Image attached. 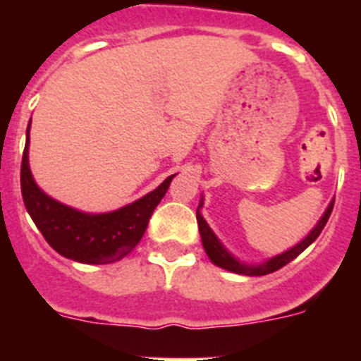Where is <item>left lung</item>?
Instances as JSON below:
<instances>
[{
    "label": "left lung",
    "instance_id": "8db88e82",
    "mask_svg": "<svg viewBox=\"0 0 361 361\" xmlns=\"http://www.w3.org/2000/svg\"><path fill=\"white\" fill-rule=\"evenodd\" d=\"M333 206H334V200H331V204L327 206V209H325V213L322 215V219L318 220V224L311 229V233H309L304 240L298 242L296 245H293L291 250L283 251V253L269 258V260H266L264 264H257V266H253V264L240 262V260H237V258L233 257V255L226 250L224 245H222V242L216 238V235L212 231V228L208 226V222H206V220H204V216L200 215L199 209L202 208V200H200L199 209H197V222H199V231H200V238H202L204 251H206V255H208L209 260H212L215 266L222 267V269L231 271V273H237V275L262 276V275H269V273H275V271H279L280 267H283L286 264H289L291 260H295V258L298 257L302 251L307 250L309 245L317 240L318 235L322 233V229L325 228V224H327V220H329V216H331V212H333Z\"/></svg>",
    "mask_w": 361,
    "mask_h": 361
}]
</instances>
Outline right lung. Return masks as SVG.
Returning a JSON list of instances; mask_svg holds the SVG:
<instances>
[{
  "label": "right lung",
  "mask_w": 361,
  "mask_h": 361,
  "mask_svg": "<svg viewBox=\"0 0 361 361\" xmlns=\"http://www.w3.org/2000/svg\"><path fill=\"white\" fill-rule=\"evenodd\" d=\"M30 123L27 128L21 161V195L25 208L44 240L63 257L82 264H111L132 253L145 235L149 216L170 188V175L164 183L142 199L110 213H82L49 197L32 177L28 166Z\"/></svg>",
  "instance_id": "obj_1"
}]
</instances>
